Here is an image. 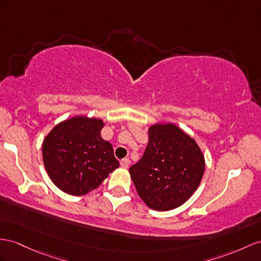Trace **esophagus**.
<instances>
[{
	"mask_svg": "<svg viewBox=\"0 0 261 261\" xmlns=\"http://www.w3.org/2000/svg\"><path fill=\"white\" fill-rule=\"evenodd\" d=\"M120 166H122L123 168H127L129 166V160L128 158H123L122 161H120Z\"/></svg>",
	"mask_w": 261,
	"mask_h": 261,
	"instance_id": "esophagus-1",
	"label": "esophagus"
}]
</instances>
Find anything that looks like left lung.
<instances>
[{"label":"left lung","mask_w":261,"mask_h":261,"mask_svg":"<svg viewBox=\"0 0 261 261\" xmlns=\"http://www.w3.org/2000/svg\"><path fill=\"white\" fill-rule=\"evenodd\" d=\"M143 157L129 168L139 197L155 211L182 205L199 186L205 160L198 145L174 124H156L148 130Z\"/></svg>","instance_id":"left-lung-1"}]
</instances>
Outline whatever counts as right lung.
I'll list each match as a JSON object with an SVG mask.
<instances>
[{
  "mask_svg": "<svg viewBox=\"0 0 261 261\" xmlns=\"http://www.w3.org/2000/svg\"><path fill=\"white\" fill-rule=\"evenodd\" d=\"M97 118L73 117L56 125L43 142V161L50 179L63 192L82 196L97 188L119 167Z\"/></svg>",
  "mask_w": 261,
  "mask_h": 261,
  "instance_id": "1",
  "label": "right lung"
}]
</instances>
